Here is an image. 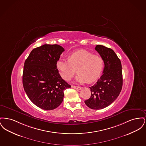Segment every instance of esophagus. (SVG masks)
<instances>
[{
    "instance_id": "1",
    "label": "esophagus",
    "mask_w": 146,
    "mask_h": 146,
    "mask_svg": "<svg viewBox=\"0 0 146 146\" xmlns=\"http://www.w3.org/2000/svg\"><path fill=\"white\" fill-rule=\"evenodd\" d=\"M71 86H72V88H74V89H76V90H80L82 89V88L80 87V86H74V85H72Z\"/></svg>"
}]
</instances>
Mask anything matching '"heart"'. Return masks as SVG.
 <instances>
[{
  "label": "heart",
  "instance_id": "b5f03b06",
  "mask_svg": "<svg viewBox=\"0 0 146 146\" xmlns=\"http://www.w3.org/2000/svg\"><path fill=\"white\" fill-rule=\"evenodd\" d=\"M104 62L101 57L94 55L86 50H79L70 54L68 59L61 58L56 63V67L61 76L70 80L76 72V80L79 83H91L100 76Z\"/></svg>",
  "mask_w": 146,
  "mask_h": 146
}]
</instances>
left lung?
Here are the masks:
<instances>
[{"label": "left lung", "mask_w": 146, "mask_h": 146, "mask_svg": "<svg viewBox=\"0 0 146 146\" xmlns=\"http://www.w3.org/2000/svg\"><path fill=\"white\" fill-rule=\"evenodd\" d=\"M95 50L104 60V70L97 82L90 87L91 95L85 104L91 109L100 110L118 97L123 86V74L120 60L112 49L97 45Z\"/></svg>", "instance_id": "8db88e82"}]
</instances>
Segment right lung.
<instances>
[{"label": "right lung", "instance_id": "obj_1", "mask_svg": "<svg viewBox=\"0 0 146 146\" xmlns=\"http://www.w3.org/2000/svg\"><path fill=\"white\" fill-rule=\"evenodd\" d=\"M64 51L60 45L45 44L33 49L25 62L24 90L29 100L42 110L49 111L58 107L62 102L63 91L70 88L56 67Z\"/></svg>", "mask_w": 146, "mask_h": 146}]
</instances>
